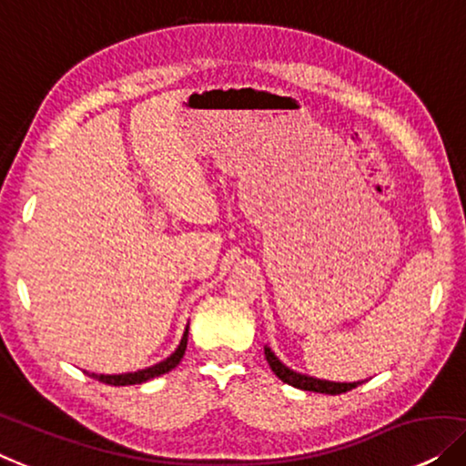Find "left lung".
Listing matches in <instances>:
<instances>
[{"instance_id":"left-lung-1","label":"left lung","mask_w":466,"mask_h":466,"mask_svg":"<svg viewBox=\"0 0 466 466\" xmlns=\"http://www.w3.org/2000/svg\"><path fill=\"white\" fill-rule=\"evenodd\" d=\"M265 357L279 380H283L286 384H292V387L302 389V390H313V393H326V395H340V393H347L350 389H355L357 384H361V382L321 380V379H313V376L294 372V370H289L286 363H281L279 357L275 355L268 347H265Z\"/></svg>"}]
</instances>
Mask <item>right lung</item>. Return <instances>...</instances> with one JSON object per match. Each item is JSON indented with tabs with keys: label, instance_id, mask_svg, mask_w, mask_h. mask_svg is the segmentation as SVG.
<instances>
[{
	"label": "right lung",
	"instance_id": "right-lung-1",
	"mask_svg": "<svg viewBox=\"0 0 466 466\" xmlns=\"http://www.w3.org/2000/svg\"><path fill=\"white\" fill-rule=\"evenodd\" d=\"M187 339H188V326L185 328V334H183V339H180V345L177 347V350H174L170 357H166L164 361L155 363V366H151V368L138 370V372H127V374H90V372H86V374L100 382H105V384H111V387H127V384H140V382H147L151 379H157V376L167 374L170 370L178 366L180 360H183V355H185Z\"/></svg>",
	"mask_w": 466,
	"mask_h": 466
}]
</instances>
